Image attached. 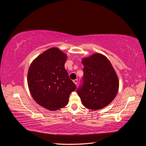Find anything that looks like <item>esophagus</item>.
<instances>
[{"instance_id":"esophagus-1","label":"esophagus","mask_w":146,"mask_h":146,"mask_svg":"<svg viewBox=\"0 0 146 146\" xmlns=\"http://www.w3.org/2000/svg\"><path fill=\"white\" fill-rule=\"evenodd\" d=\"M73 82H74L75 84H76V85H77V82H78V80H77V79H76V80H73Z\"/></svg>"}]
</instances>
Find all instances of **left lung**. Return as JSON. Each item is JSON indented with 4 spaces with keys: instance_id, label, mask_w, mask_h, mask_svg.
Listing matches in <instances>:
<instances>
[{
    "instance_id": "left-lung-1",
    "label": "left lung",
    "mask_w": 146,
    "mask_h": 146,
    "mask_svg": "<svg viewBox=\"0 0 146 146\" xmlns=\"http://www.w3.org/2000/svg\"><path fill=\"white\" fill-rule=\"evenodd\" d=\"M83 82L77 93L87 108L98 110L107 107L115 98L119 80L112 64L105 55L95 53L82 58Z\"/></svg>"
}]
</instances>
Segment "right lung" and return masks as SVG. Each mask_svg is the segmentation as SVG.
<instances>
[{
    "label": "right lung",
    "mask_w": 146,
    "mask_h": 146,
    "mask_svg": "<svg viewBox=\"0 0 146 146\" xmlns=\"http://www.w3.org/2000/svg\"><path fill=\"white\" fill-rule=\"evenodd\" d=\"M66 59L64 52L52 47L38 56L28 70L27 83L33 99L50 111L65 107L76 89L64 68Z\"/></svg>",
    "instance_id": "right-lung-1"
}]
</instances>
